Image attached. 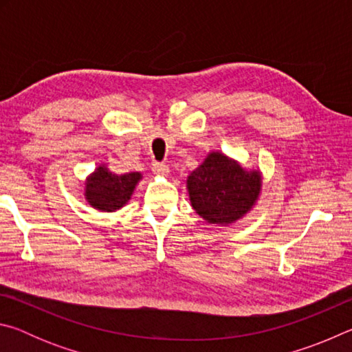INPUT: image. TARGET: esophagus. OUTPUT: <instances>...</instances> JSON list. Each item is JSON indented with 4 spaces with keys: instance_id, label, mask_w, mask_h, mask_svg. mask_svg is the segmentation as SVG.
<instances>
[{
    "instance_id": "34e87169",
    "label": "esophagus",
    "mask_w": 352,
    "mask_h": 352,
    "mask_svg": "<svg viewBox=\"0 0 352 352\" xmlns=\"http://www.w3.org/2000/svg\"><path fill=\"white\" fill-rule=\"evenodd\" d=\"M152 170H153V174L158 175V177H168L169 175V168L163 163L152 164Z\"/></svg>"
}]
</instances>
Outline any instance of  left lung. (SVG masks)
I'll use <instances>...</instances> for the list:
<instances>
[{
  "label": "left lung",
  "mask_w": 352,
  "mask_h": 352,
  "mask_svg": "<svg viewBox=\"0 0 352 352\" xmlns=\"http://www.w3.org/2000/svg\"><path fill=\"white\" fill-rule=\"evenodd\" d=\"M190 206L210 225L228 226L245 217L262 190L259 168L248 169L220 151H211L186 178Z\"/></svg>",
  "instance_id": "obj_1"
}]
</instances>
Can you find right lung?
Instances as JSON below:
<instances>
[{"label": "right lung", "instance_id": "1", "mask_svg": "<svg viewBox=\"0 0 352 352\" xmlns=\"http://www.w3.org/2000/svg\"><path fill=\"white\" fill-rule=\"evenodd\" d=\"M141 180V172L119 175L107 168L105 163H100L85 178L83 197L96 211L115 212L127 205Z\"/></svg>", "mask_w": 352, "mask_h": 352}]
</instances>
